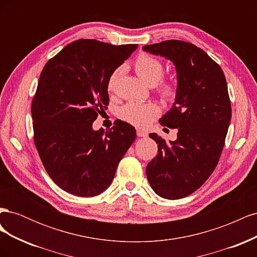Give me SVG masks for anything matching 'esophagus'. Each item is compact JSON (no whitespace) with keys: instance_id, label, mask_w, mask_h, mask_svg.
I'll list each match as a JSON object with an SVG mask.
<instances>
[{"instance_id":"1","label":"esophagus","mask_w":257,"mask_h":257,"mask_svg":"<svg viewBox=\"0 0 257 257\" xmlns=\"http://www.w3.org/2000/svg\"><path fill=\"white\" fill-rule=\"evenodd\" d=\"M136 134H137V136H138V137H147V136H148V133H147V132L142 131V130H137Z\"/></svg>"}]
</instances>
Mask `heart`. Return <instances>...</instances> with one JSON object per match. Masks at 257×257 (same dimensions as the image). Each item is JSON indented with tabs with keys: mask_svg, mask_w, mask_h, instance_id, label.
I'll use <instances>...</instances> for the list:
<instances>
[{
	"mask_svg": "<svg viewBox=\"0 0 257 257\" xmlns=\"http://www.w3.org/2000/svg\"><path fill=\"white\" fill-rule=\"evenodd\" d=\"M134 69L139 78L147 84L154 85L158 83V90L164 98L170 99L175 95L176 87L174 81L162 78L164 74V65L159 59L154 58L151 54L141 53L135 60ZM120 73V68H116L112 72L107 82L108 91L113 90ZM159 114L160 108L153 103L130 102L120 109L121 118L138 127H147Z\"/></svg>",
	"mask_w": 257,
	"mask_h": 257,
	"instance_id": "1",
	"label": "heart"
}]
</instances>
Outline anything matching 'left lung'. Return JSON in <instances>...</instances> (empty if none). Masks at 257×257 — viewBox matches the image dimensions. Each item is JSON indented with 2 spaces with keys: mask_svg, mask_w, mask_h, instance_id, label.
<instances>
[{
  "mask_svg": "<svg viewBox=\"0 0 257 257\" xmlns=\"http://www.w3.org/2000/svg\"><path fill=\"white\" fill-rule=\"evenodd\" d=\"M143 49L176 66L175 103L160 123L177 128V139L167 143L150 134L158 144V155L146 173L158 195L180 199L199 189L220 160L231 118L226 79L220 65L191 43L170 40Z\"/></svg>",
  "mask_w": 257,
  "mask_h": 257,
  "instance_id": "8db88e82",
  "label": "left lung"
}]
</instances>
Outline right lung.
I'll return each mask as SVG.
<instances>
[{
	"label": "right lung",
	"instance_id": "obj_1",
	"mask_svg": "<svg viewBox=\"0 0 257 257\" xmlns=\"http://www.w3.org/2000/svg\"><path fill=\"white\" fill-rule=\"evenodd\" d=\"M137 48L78 40L51 58L32 99L34 144L46 172L62 190L91 197L113 180L119 162L136 138L131 124L94 131L92 123L109 104L107 82Z\"/></svg>",
	"mask_w": 257,
	"mask_h": 257
}]
</instances>
